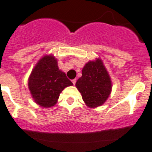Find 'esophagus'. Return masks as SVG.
Returning a JSON list of instances; mask_svg holds the SVG:
<instances>
[{"mask_svg":"<svg viewBox=\"0 0 152 152\" xmlns=\"http://www.w3.org/2000/svg\"><path fill=\"white\" fill-rule=\"evenodd\" d=\"M72 83H73V85L76 84V79H74V80H72Z\"/></svg>","mask_w":152,"mask_h":152,"instance_id":"34e87169","label":"esophagus"}]
</instances>
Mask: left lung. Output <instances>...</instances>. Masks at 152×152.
<instances>
[{
	"label": "left lung",
	"mask_w": 152,
	"mask_h": 152,
	"mask_svg": "<svg viewBox=\"0 0 152 152\" xmlns=\"http://www.w3.org/2000/svg\"><path fill=\"white\" fill-rule=\"evenodd\" d=\"M76 87L88 107L96 108L104 104L110 95L112 81L101 59L90 61L85 65Z\"/></svg>",
	"instance_id": "left-lung-1"
}]
</instances>
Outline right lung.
Segmentation results:
<instances>
[{
	"label": "right lung",
	"mask_w": 152,
	"mask_h": 152,
	"mask_svg": "<svg viewBox=\"0 0 152 152\" xmlns=\"http://www.w3.org/2000/svg\"><path fill=\"white\" fill-rule=\"evenodd\" d=\"M72 85L65 72L59 70L57 59L52 55H45L39 60L28 80L33 100L43 108L55 105L61 91Z\"/></svg>",
	"instance_id": "add662e5"
}]
</instances>
